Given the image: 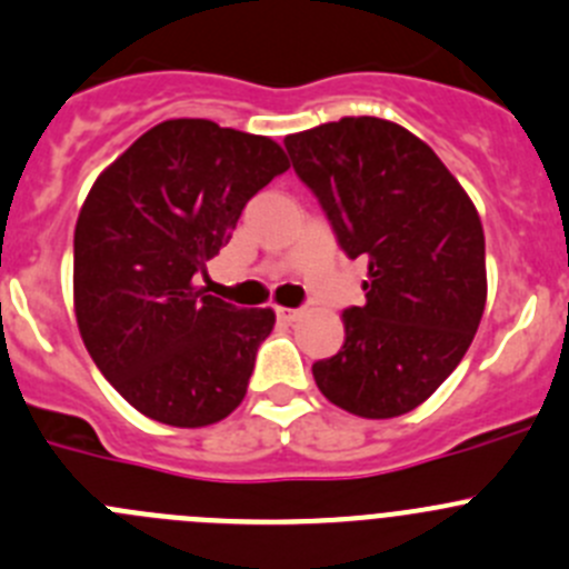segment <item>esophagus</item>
<instances>
[{
    "instance_id": "obj_1",
    "label": "esophagus",
    "mask_w": 569,
    "mask_h": 569,
    "mask_svg": "<svg viewBox=\"0 0 569 569\" xmlns=\"http://www.w3.org/2000/svg\"><path fill=\"white\" fill-rule=\"evenodd\" d=\"M302 313H306L302 308H278V317L283 319V322H297Z\"/></svg>"
}]
</instances>
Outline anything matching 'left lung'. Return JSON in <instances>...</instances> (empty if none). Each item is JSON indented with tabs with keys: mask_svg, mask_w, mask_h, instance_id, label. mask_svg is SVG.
Wrapping results in <instances>:
<instances>
[{
	"mask_svg": "<svg viewBox=\"0 0 569 569\" xmlns=\"http://www.w3.org/2000/svg\"><path fill=\"white\" fill-rule=\"evenodd\" d=\"M283 144L345 256L369 261L367 302L341 313L345 345L313 363V380L356 417L408 413L459 367L483 317L476 206L437 152L395 121L347 116Z\"/></svg>",
	"mask_w": 569,
	"mask_h": 569,
	"instance_id": "8db88e82",
	"label": "left lung"
}]
</instances>
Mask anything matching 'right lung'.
I'll list each match as a JSON object with an SVG mask.
<instances>
[{"label":"right lung","instance_id":"1","mask_svg":"<svg viewBox=\"0 0 569 569\" xmlns=\"http://www.w3.org/2000/svg\"><path fill=\"white\" fill-rule=\"evenodd\" d=\"M286 169L272 138L169 119L88 191L74 228L77 328L99 372L144 417L202 428L244 400L274 311L206 295L197 274Z\"/></svg>","mask_w":569,"mask_h":569}]
</instances>
